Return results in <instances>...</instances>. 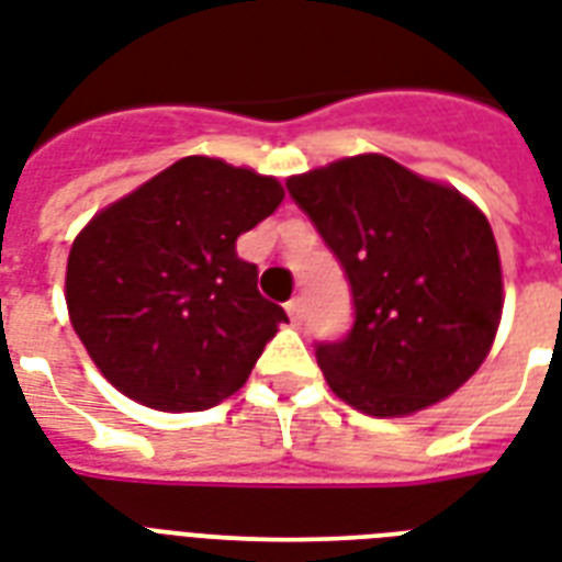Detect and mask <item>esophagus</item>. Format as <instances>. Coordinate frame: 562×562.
I'll return each instance as SVG.
<instances>
[{
	"instance_id": "34e87169",
	"label": "esophagus",
	"mask_w": 562,
	"mask_h": 562,
	"mask_svg": "<svg viewBox=\"0 0 562 562\" xmlns=\"http://www.w3.org/2000/svg\"><path fill=\"white\" fill-rule=\"evenodd\" d=\"M285 312H289L291 321H300L303 318V312H306V303H303V297H291L289 303H285Z\"/></svg>"
}]
</instances>
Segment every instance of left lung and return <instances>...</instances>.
<instances>
[{
    "instance_id": "obj_1",
    "label": "left lung",
    "mask_w": 562,
    "mask_h": 562,
    "mask_svg": "<svg viewBox=\"0 0 562 562\" xmlns=\"http://www.w3.org/2000/svg\"><path fill=\"white\" fill-rule=\"evenodd\" d=\"M285 188L353 294L348 336L315 341L329 389L376 418L453 395L490 353L504 306L498 244L481 209L374 153Z\"/></svg>"
}]
</instances>
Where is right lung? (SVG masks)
<instances>
[{"instance_id":"1","label":"right lung","mask_w":562,"mask_h":562,"mask_svg":"<svg viewBox=\"0 0 562 562\" xmlns=\"http://www.w3.org/2000/svg\"><path fill=\"white\" fill-rule=\"evenodd\" d=\"M282 196L273 177L188 156L76 235L67 310L114 389L161 413H200L247 383L289 315L259 294L235 241Z\"/></svg>"}]
</instances>
